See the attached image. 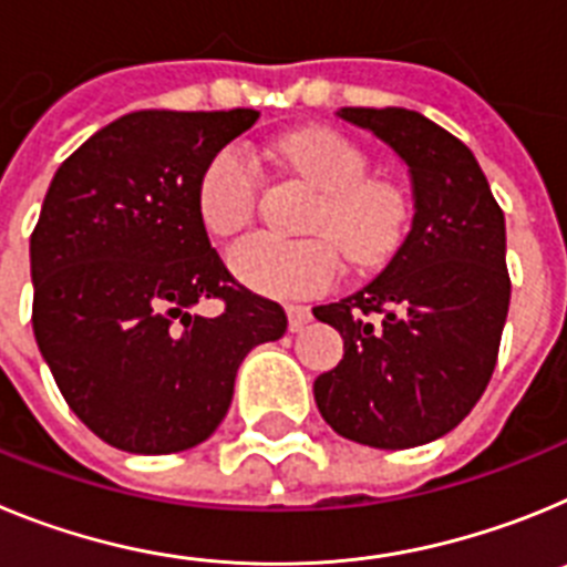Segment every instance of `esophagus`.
<instances>
[{
    "instance_id": "34e87169",
    "label": "esophagus",
    "mask_w": 567,
    "mask_h": 567,
    "mask_svg": "<svg viewBox=\"0 0 567 567\" xmlns=\"http://www.w3.org/2000/svg\"><path fill=\"white\" fill-rule=\"evenodd\" d=\"M287 315H289V332H300V329L307 327L309 320H312V312H309L307 307H298V303L287 307Z\"/></svg>"
}]
</instances>
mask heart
<instances>
[{
	"mask_svg": "<svg viewBox=\"0 0 567 567\" xmlns=\"http://www.w3.org/2000/svg\"><path fill=\"white\" fill-rule=\"evenodd\" d=\"M278 158L307 175L327 195L309 233L315 240H280L249 235L227 255L229 272L267 298H315L334 287L340 252L354 267L372 269L403 247L412 202L400 184L372 178V158L363 147L327 127H309L278 144ZM264 193V169L252 150L229 142L215 150L195 182V209L215 238L249 227ZM336 243L332 245L331 240Z\"/></svg>",
	"mask_w": 567,
	"mask_h": 567,
	"instance_id": "1",
	"label": "heart"
}]
</instances>
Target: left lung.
<instances>
[{
  "instance_id": "1",
  "label": "left lung",
  "mask_w": 567,
  "mask_h": 567,
  "mask_svg": "<svg viewBox=\"0 0 567 567\" xmlns=\"http://www.w3.org/2000/svg\"><path fill=\"white\" fill-rule=\"evenodd\" d=\"M340 118L409 164L417 213L369 287L315 309L343 338L315 403L340 437L412 449L452 432L494 374L511 300L505 215L474 153L425 115L343 107Z\"/></svg>"
}]
</instances>
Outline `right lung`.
Returning a JSON list of instances; mask_svg holds the SVG:
<instances>
[{
  "label": "right lung",
  "mask_w": 567,
  "mask_h": 567,
  "mask_svg": "<svg viewBox=\"0 0 567 567\" xmlns=\"http://www.w3.org/2000/svg\"><path fill=\"white\" fill-rule=\"evenodd\" d=\"M258 110H138L64 158L30 235L33 334L90 432L130 454L204 443L252 346L287 332L209 247L195 182ZM221 299L215 319L193 316Z\"/></svg>",
  "instance_id": "add662e5"
}]
</instances>
